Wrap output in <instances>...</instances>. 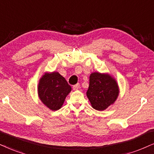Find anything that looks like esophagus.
Masks as SVG:
<instances>
[{
  "label": "esophagus",
  "instance_id": "esophagus-1",
  "mask_svg": "<svg viewBox=\"0 0 154 154\" xmlns=\"http://www.w3.org/2000/svg\"><path fill=\"white\" fill-rule=\"evenodd\" d=\"M79 88H80V84H79V83H77V84L74 85V86H73V89L74 91L78 90V89H79Z\"/></svg>",
  "mask_w": 154,
  "mask_h": 154
}]
</instances>
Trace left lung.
Instances as JSON below:
<instances>
[{"label":"left lung","mask_w":154,"mask_h":154,"mask_svg":"<svg viewBox=\"0 0 154 154\" xmlns=\"http://www.w3.org/2000/svg\"><path fill=\"white\" fill-rule=\"evenodd\" d=\"M86 94L94 109L103 111L117 98L119 88L114 79L110 75L93 73L90 75Z\"/></svg>","instance_id":"obj_1"}]
</instances>
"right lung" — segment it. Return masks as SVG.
Returning a JSON list of instances; mask_svg holds the SVG:
<instances>
[{
  "mask_svg": "<svg viewBox=\"0 0 154 154\" xmlns=\"http://www.w3.org/2000/svg\"><path fill=\"white\" fill-rule=\"evenodd\" d=\"M38 90L43 103L52 111H56L60 109L71 87L65 78L58 72H54L41 78Z\"/></svg>",
  "mask_w": 154,
  "mask_h": 154,
  "instance_id": "1",
  "label": "right lung"
}]
</instances>
